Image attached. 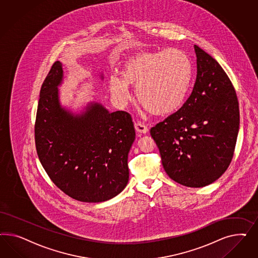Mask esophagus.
<instances>
[{"instance_id":"obj_1","label":"esophagus","mask_w":258,"mask_h":258,"mask_svg":"<svg viewBox=\"0 0 258 258\" xmlns=\"http://www.w3.org/2000/svg\"><path fill=\"white\" fill-rule=\"evenodd\" d=\"M134 126H135V130H136V132H137V133H142V134H146V133L149 132L148 126L145 125V124L141 123V122H137V123H135Z\"/></svg>"}]
</instances>
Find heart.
Segmentation results:
<instances>
[{"label":"heart","instance_id":"heart-1","mask_svg":"<svg viewBox=\"0 0 258 258\" xmlns=\"http://www.w3.org/2000/svg\"><path fill=\"white\" fill-rule=\"evenodd\" d=\"M121 78H109V91L119 105L132 98L130 86L136 87L141 105L157 116L169 115L186 100L193 77V65L180 49L146 51L125 59Z\"/></svg>","mask_w":258,"mask_h":258}]
</instances>
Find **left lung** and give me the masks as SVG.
<instances>
[{"label":"left lung","mask_w":258,"mask_h":258,"mask_svg":"<svg viewBox=\"0 0 258 258\" xmlns=\"http://www.w3.org/2000/svg\"><path fill=\"white\" fill-rule=\"evenodd\" d=\"M197 78L178 111L151 127L164 171L188 187L211 184L226 171L239 130V108L219 62L195 45Z\"/></svg>","instance_id":"left-lung-1"}]
</instances>
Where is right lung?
<instances>
[{"mask_svg":"<svg viewBox=\"0 0 258 258\" xmlns=\"http://www.w3.org/2000/svg\"><path fill=\"white\" fill-rule=\"evenodd\" d=\"M101 80L103 73L98 74ZM64 81L56 61L39 94L35 125L40 164L57 187L83 203H102L125 189L127 156L135 139L130 113L110 112L100 102L74 110L63 106L58 87Z\"/></svg>","mask_w":258,"mask_h":258,"instance_id":"obj_1","label":"right lung"}]
</instances>
